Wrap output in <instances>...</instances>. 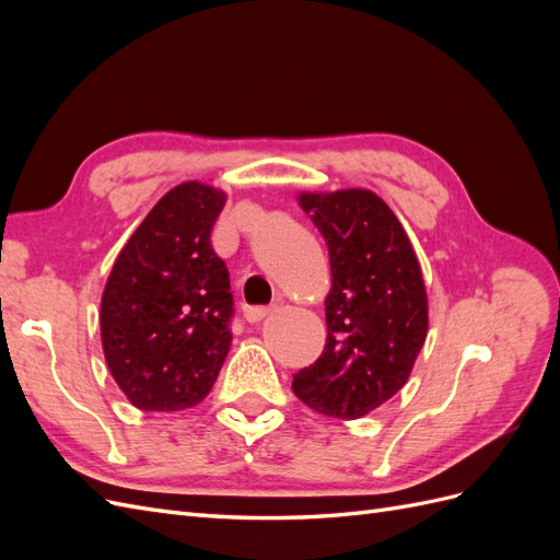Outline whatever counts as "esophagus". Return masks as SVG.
I'll return each instance as SVG.
<instances>
[{
  "label": "esophagus",
  "instance_id": "esophagus-1",
  "mask_svg": "<svg viewBox=\"0 0 560 560\" xmlns=\"http://www.w3.org/2000/svg\"><path fill=\"white\" fill-rule=\"evenodd\" d=\"M270 313H273V306H249V308H245L247 322H261Z\"/></svg>",
  "mask_w": 560,
  "mask_h": 560
}]
</instances>
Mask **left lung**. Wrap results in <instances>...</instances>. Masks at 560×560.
Wrapping results in <instances>:
<instances>
[{
  "label": "left lung",
  "instance_id": "8db88e82",
  "mask_svg": "<svg viewBox=\"0 0 560 560\" xmlns=\"http://www.w3.org/2000/svg\"><path fill=\"white\" fill-rule=\"evenodd\" d=\"M299 206L329 247L327 343L294 374V395L313 411L354 420L409 381L428 336V294L409 235L366 189L301 194Z\"/></svg>",
  "mask_w": 560,
  "mask_h": 560
}]
</instances>
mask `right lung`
I'll return each instance as SVG.
<instances>
[{
    "label": "right lung",
    "instance_id": "right-lung-1",
    "mask_svg": "<svg viewBox=\"0 0 560 560\" xmlns=\"http://www.w3.org/2000/svg\"><path fill=\"white\" fill-rule=\"evenodd\" d=\"M224 202L208 184L175 186L114 261L100 334L114 381L142 411L200 404L229 354L231 280L210 243Z\"/></svg>",
    "mask_w": 560,
    "mask_h": 560
}]
</instances>
